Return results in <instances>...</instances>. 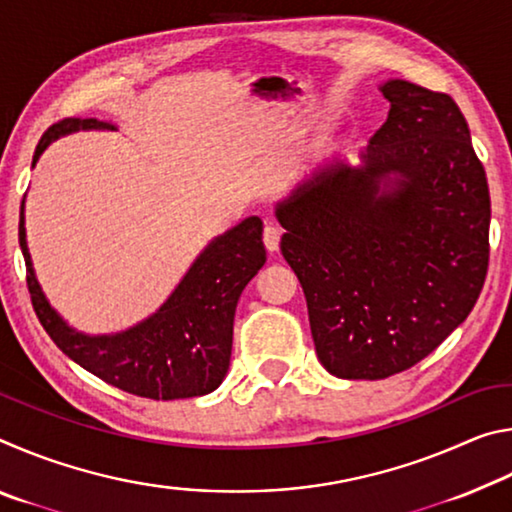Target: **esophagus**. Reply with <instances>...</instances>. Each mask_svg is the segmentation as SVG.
<instances>
[{"label":"esophagus","instance_id":"34e87169","mask_svg":"<svg viewBox=\"0 0 512 512\" xmlns=\"http://www.w3.org/2000/svg\"><path fill=\"white\" fill-rule=\"evenodd\" d=\"M280 237H282V228L273 221H268L264 225V246L268 253H277L280 250Z\"/></svg>","mask_w":512,"mask_h":512}]
</instances>
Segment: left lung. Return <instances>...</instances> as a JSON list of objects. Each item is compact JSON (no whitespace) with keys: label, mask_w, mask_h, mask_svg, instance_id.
I'll return each mask as SVG.
<instances>
[{"label":"left lung","mask_w":512,"mask_h":512,"mask_svg":"<svg viewBox=\"0 0 512 512\" xmlns=\"http://www.w3.org/2000/svg\"><path fill=\"white\" fill-rule=\"evenodd\" d=\"M386 124L357 169L311 173L277 203L327 372L386 379L470 316L488 273L490 192L454 99L391 79Z\"/></svg>","instance_id":"left-lung-1"}]
</instances>
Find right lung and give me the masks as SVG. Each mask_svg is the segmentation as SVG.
I'll return each mask as SVG.
<instances>
[{
	"label": "right lung",
	"mask_w": 512,
	"mask_h": 512,
	"mask_svg": "<svg viewBox=\"0 0 512 512\" xmlns=\"http://www.w3.org/2000/svg\"><path fill=\"white\" fill-rule=\"evenodd\" d=\"M115 131L99 119L69 117L49 126L33 153V167L47 146L74 131ZM262 219L248 216L216 237L169 300L135 327L119 334L88 336L69 327L42 293L33 273L20 212V248L36 316L60 350L92 375L149 400H185L212 393L225 377L232 354V323L241 291L266 262Z\"/></svg>",
	"instance_id": "right-lung-1"
}]
</instances>
